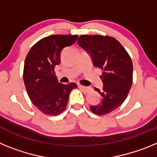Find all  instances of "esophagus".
I'll return each instance as SVG.
<instances>
[{
    "instance_id": "obj_1",
    "label": "esophagus",
    "mask_w": 157,
    "mask_h": 157,
    "mask_svg": "<svg viewBox=\"0 0 157 157\" xmlns=\"http://www.w3.org/2000/svg\"><path fill=\"white\" fill-rule=\"evenodd\" d=\"M78 87H79V88L81 89V90L83 91V92H85V93H88L89 91L90 90V87L84 86H82V85H78Z\"/></svg>"
}]
</instances>
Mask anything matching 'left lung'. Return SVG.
<instances>
[{"mask_svg":"<svg viewBox=\"0 0 157 157\" xmlns=\"http://www.w3.org/2000/svg\"><path fill=\"white\" fill-rule=\"evenodd\" d=\"M78 44L90 54L94 66L102 71L103 90L94 88L102 98L101 103L90 106L91 112L98 116L109 114L121 106L131 88V58L123 45L110 36L83 34Z\"/></svg>","mask_w":157,"mask_h":157,"instance_id":"8db88e82","label":"left lung"}]
</instances>
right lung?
Here are the masks:
<instances>
[{
	"label": "right lung",
	"mask_w": 157,
	"mask_h": 157,
	"mask_svg": "<svg viewBox=\"0 0 157 157\" xmlns=\"http://www.w3.org/2000/svg\"><path fill=\"white\" fill-rule=\"evenodd\" d=\"M78 35H51L35 43L27 53L23 67V81L30 101L48 116L64 111L69 94L77 85L59 83L54 68L60 63L63 48L74 44Z\"/></svg>",
	"instance_id": "right-lung-1"
}]
</instances>
